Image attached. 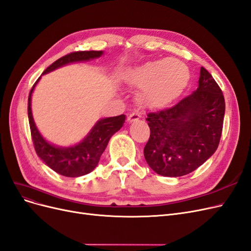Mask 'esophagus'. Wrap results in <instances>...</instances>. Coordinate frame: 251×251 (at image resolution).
Returning a JSON list of instances; mask_svg holds the SVG:
<instances>
[{
    "label": "esophagus",
    "instance_id": "obj_1",
    "mask_svg": "<svg viewBox=\"0 0 251 251\" xmlns=\"http://www.w3.org/2000/svg\"><path fill=\"white\" fill-rule=\"evenodd\" d=\"M139 118H140V115L138 114V113H135V112H134V113L128 115V117H127V123H129V124L134 123V122H136V120H138Z\"/></svg>",
    "mask_w": 251,
    "mask_h": 251
}]
</instances>
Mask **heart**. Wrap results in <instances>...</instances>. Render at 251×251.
Listing matches in <instances>:
<instances>
[{"mask_svg":"<svg viewBox=\"0 0 251 251\" xmlns=\"http://www.w3.org/2000/svg\"><path fill=\"white\" fill-rule=\"evenodd\" d=\"M126 81L141 89L145 105L161 108L176 100L190 80L188 66L177 59H163L136 66L126 75Z\"/></svg>","mask_w":251,"mask_h":251,"instance_id":"heart-1","label":"heart"}]
</instances>
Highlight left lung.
I'll return each instance as SVG.
<instances>
[{
	"mask_svg": "<svg viewBox=\"0 0 251 251\" xmlns=\"http://www.w3.org/2000/svg\"><path fill=\"white\" fill-rule=\"evenodd\" d=\"M224 112L220 87L201 67L198 87L192 94L174 107L148 114L151 136L143 152L149 166L169 177L197 169L218 148Z\"/></svg>",
	"mask_w": 251,
	"mask_h": 251,
	"instance_id": "1",
	"label": "left lung"
}]
</instances>
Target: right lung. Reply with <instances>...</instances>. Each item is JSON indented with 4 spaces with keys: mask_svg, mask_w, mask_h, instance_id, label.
<instances>
[{
    "mask_svg": "<svg viewBox=\"0 0 251 251\" xmlns=\"http://www.w3.org/2000/svg\"><path fill=\"white\" fill-rule=\"evenodd\" d=\"M102 54V50L74 51L51 63L42 75L49 74L59 67L71 63L89 61V60L100 57ZM40 77L41 76H39L35 84L33 85L28 99V117L36 153L47 166L59 175L67 177H77L87 175L98 166L100 155L106 150L110 138L123 127L126 115L122 114L119 116L100 119L90 129L87 136L75 145L61 148V146L51 144L39 133L32 115L31 98Z\"/></svg>",
    "mask_w": 251,
    "mask_h": 251,
    "instance_id": "obj_1",
    "label": "right lung"
}]
</instances>
